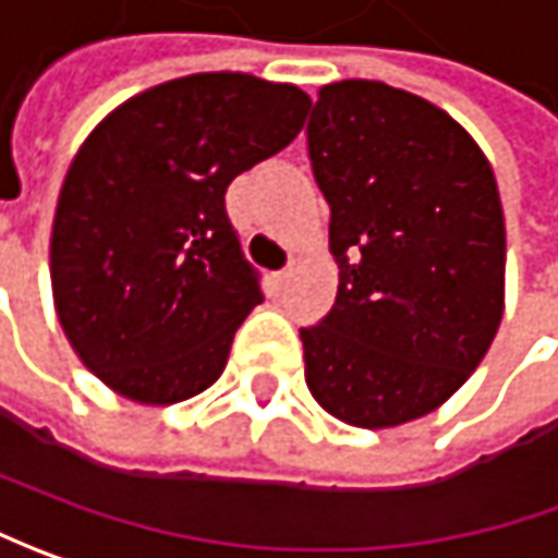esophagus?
Here are the masks:
<instances>
[{"label": "esophagus", "instance_id": "1", "mask_svg": "<svg viewBox=\"0 0 558 558\" xmlns=\"http://www.w3.org/2000/svg\"><path fill=\"white\" fill-rule=\"evenodd\" d=\"M290 275H293V268H290V265H287V268H280V271H275V283H278V287H283V283L290 280Z\"/></svg>", "mask_w": 558, "mask_h": 558}]
</instances>
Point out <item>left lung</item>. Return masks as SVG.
<instances>
[{"label":"left lung","instance_id":"left-lung-1","mask_svg":"<svg viewBox=\"0 0 558 558\" xmlns=\"http://www.w3.org/2000/svg\"><path fill=\"white\" fill-rule=\"evenodd\" d=\"M305 142L339 265L333 308L299 330L308 392L361 429L416 420L470 379L504 317L494 172L445 110L371 80L320 88Z\"/></svg>","mask_w":558,"mask_h":558}]
</instances>
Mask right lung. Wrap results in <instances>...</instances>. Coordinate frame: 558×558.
<instances>
[{
	"label": "right lung",
	"mask_w": 558,
	"mask_h": 558,
	"mask_svg": "<svg viewBox=\"0 0 558 558\" xmlns=\"http://www.w3.org/2000/svg\"><path fill=\"white\" fill-rule=\"evenodd\" d=\"M308 105L287 83L197 73L129 98L80 147L51 290L70 345L113 392L175 404L219 379L262 302L225 191L296 138Z\"/></svg>",
	"instance_id": "1"
}]
</instances>
